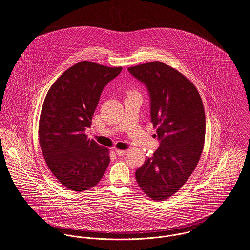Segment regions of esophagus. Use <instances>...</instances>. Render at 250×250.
<instances>
[{"label":"esophagus","mask_w":250,"mask_h":250,"mask_svg":"<svg viewBox=\"0 0 250 250\" xmlns=\"http://www.w3.org/2000/svg\"><path fill=\"white\" fill-rule=\"evenodd\" d=\"M115 153H116V155L118 156V157H122V156H124V155H126V151H124V150H115Z\"/></svg>","instance_id":"esophagus-1"}]
</instances>
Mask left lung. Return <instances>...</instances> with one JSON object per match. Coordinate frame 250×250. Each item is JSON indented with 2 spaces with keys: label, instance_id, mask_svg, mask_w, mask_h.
<instances>
[{
  "label": "left lung",
  "instance_id": "obj_1",
  "mask_svg": "<svg viewBox=\"0 0 250 250\" xmlns=\"http://www.w3.org/2000/svg\"><path fill=\"white\" fill-rule=\"evenodd\" d=\"M128 71L147 88L150 118L160 142L153 156L136 170V179L146 195L164 200L177 192L197 166L205 140L204 107L193 83L163 62Z\"/></svg>",
  "mask_w": 250,
  "mask_h": 250
}]
</instances>
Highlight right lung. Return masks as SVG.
Listing matches in <instances>:
<instances>
[{
	"instance_id": "right-lung-1",
	"label": "right lung",
	"mask_w": 250,
	"mask_h": 250,
	"mask_svg": "<svg viewBox=\"0 0 250 250\" xmlns=\"http://www.w3.org/2000/svg\"><path fill=\"white\" fill-rule=\"evenodd\" d=\"M122 67L81 62L49 89L39 119L45 162L65 188L82 192L96 186L109 164L108 149L86 138L101 93Z\"/></svg>"
}]
</instances>
